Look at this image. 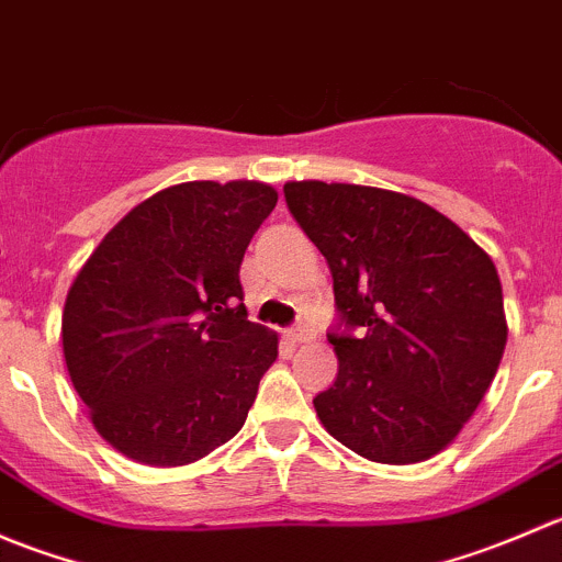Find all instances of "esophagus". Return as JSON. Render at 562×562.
Here are the masks:
<instances>
[{"instance_id": "34e87169", "label": "esophagus", "mask_w": 562, "mask_h": 562, "mask_svg": "<svg viewBox=\"0 0 562 562\" xmlns=\"http://www.w3.org/2000/svg\"><path fill=\"white\" fill-rule=\"evenodd\" d=\"M288 337H291L293 342H299V345L313 342V331H310L307 326H296V328H291V331H288Z\"/></svg>"}]
</instances>
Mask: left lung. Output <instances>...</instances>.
<instances>
[{
    "label": "left lung",
    "mask_w": 562,
    "mask_h": 562,
    "mask_svg": "<svg viewBox=\"0 0 562 562\" xmlns=\"http://www.w3.org/2000/svg\"><path fill=\"white\" fill-rule=\"evenodd\" d=\"M285 201L331 269L359 334H331L339 372L313 405L359 457L413 464L457 440L484 400L508 323L495 263L457 223L394 190L288 181Z\"/></svg>",
    "instance_id": "obj_1"
}]
</instances>
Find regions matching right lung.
Listing matches in <instances>:
<instances>
[{
  "mask_svg": "<svg viewBox=\"0 0 562 562\" xmlns=\"http://www.w3.org/2000/svg\"><path fill=\"white\" fill-rule=\"evenodd\" d=\"M277 206L263 181H184L130 209L61 310L70 381L105 443L181 468L228 443L280 337L247 321L239 269Z\"/></svg>",
  "mask_w": 562,
  "mask_h": 562,
  "instance_id": "obj_1",
  "label": "right lung"
}]
</instances>
